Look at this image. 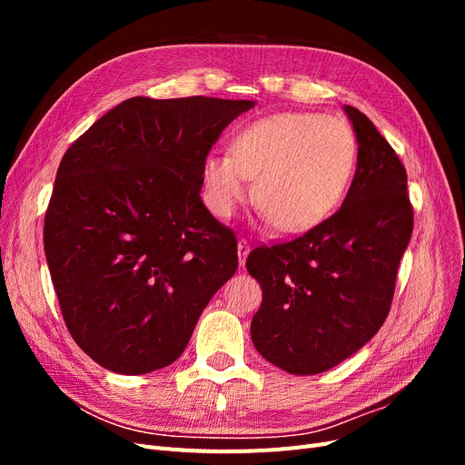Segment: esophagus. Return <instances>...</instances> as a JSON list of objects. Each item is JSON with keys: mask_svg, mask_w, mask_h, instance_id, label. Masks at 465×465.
Listing matches in <instances>:
<instances>
[{"mask_svg": "<svg viewBox=\"0 0 465 465\" xmlns=\"http://www.w3.org/2000/svg\"><path fill=\"white\" fill-rule=\"evenodd\" d=\"M248 254H250V242L246 238H241V241H238V262H241V265L246 263Z\"/></svg>", "mask_w": 465, "mask_h": 465, "instance_id": "esophagus-1", "label": "esophagus"}]
</instances>
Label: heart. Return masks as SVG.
I'll return each mask as SVG.
<instances>
[{"mask_svg": "<svg viewBox=\"0 0 465 465\" xmlns=\"http://www.w3.org/2000/svg\"><path fill=\"white\" fill-rule=\"evenodd\" d=\"M357 139L347 122L314 112H281L232 135L231 153H209L203 166L205 203L221 219L252 193L279 231L302 232L335 213L353 180Z\"/></svg>", "mask_w": 465, "mask_h": 465, "instance_id": "1", "label": "heart"}]
</instances>
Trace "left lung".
Here are the masks:
<instances>
[{
	"instance_id": "1",
	"label": "left lung",
	"mask_w": 465,
	"mask_h": 465,
	"mask_svg": "<svg viewBox=\"0 0 465 465\" xmlns=\"http://www.w3.org/2000/svg\"><path fill=\"white\" fill-rule=\"evenodd\" d=\"M357 171L343 205L289 242L258 246L246 267L263 292L252 318L258 353L291 374L333 369L382 326L413 232L407 173L374 124L345 106Z\"/></svg>"
}]
</instances>
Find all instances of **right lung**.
Returning <instances> with one entry per match:
<instances>
[{
  "instance_id": "right-lung-1",
  "label": "right lung",
  "mask_w": 465,
  "mask_h": 465,
  "mask_svg": "<svg viewBox=\"0 0 465 465\" xmlns=\"http://www.w3.org/2000/svg\"><path fill=\"white\" fill-rule=\"evenodd\" d=\"M254 104L134 96L65 151L45 252L65 326L101 367L130 376L168 367L234 275L236 236L202 202V166Z\"/></svg>"
}]
</instances>
